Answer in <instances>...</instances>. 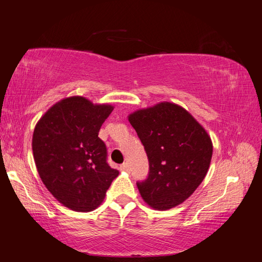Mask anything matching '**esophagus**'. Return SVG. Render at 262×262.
I'll return each instance as SVG.
<instances>
[{"mask_svg": "<svg viewBox=\"0 0 262 262\" xmlns=\"http://www.w3.org/2000/svg\"><path fill=\"white\" fill-rule=\"evenodd\" d=\"M120 170L121 171H130V167L128 163H123L120 165Z\"/></svg>", "mask_w": 262, "mask_h": 262, "instance_id": "esophagus-1", "label": "esophagus"}]
</instances>
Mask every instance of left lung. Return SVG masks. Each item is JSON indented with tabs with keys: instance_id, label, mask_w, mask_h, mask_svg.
I'll return each mask as SVG.
<instances>
[{
	"instance_id": "1",
	"label": "left lung",
	"mask_w": 262,
	"mask_h": 262,
	"mask_svg": "<svg viewBox=\"0 0 262 262\" xmlns=\"http://www.w3.org/2000/svg\"><path fill=\"white\" fill-rule=\"evenodd\" d=\"M144 146L148 175L137 186L143 200L157 210L184 202L200 186L212 158L211 138L186 109L161 102L129 116Z\"/></svg>"
}]
</instances>
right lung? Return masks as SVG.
<instances>
[{
	"instance_id": "right-lung-1",
	"label": "right lung",
	"mask_w": 262,
	"mask_h": 262,
	"mask_svg": "<svg viewBox=\"0 0 262 262\" xmlns=\"http://www.w3.org/2000/svg\"><path fill=\"white\" fill-rule=\"evenodd\" d=\"M114 110L74 96L53 105L38 121L33 136L37 169L60 203L90 212L104 201L119 171L107 163L100 126Z\"/></svg>"
}]
</instances>
